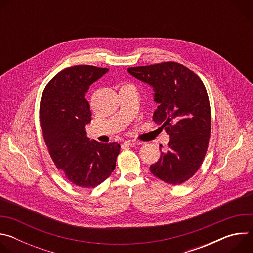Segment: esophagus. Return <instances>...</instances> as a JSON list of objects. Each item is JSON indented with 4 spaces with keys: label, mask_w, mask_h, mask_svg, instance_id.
Wrapping results in <instances>:
<instances>
[{
    "label": "esophagus",
    "mask_w": 253,
    "mask_h": 253,
    "mask_svg": "<svg viewBox=\"0 0 253 253\" xmlns=\"http://www.w3.org/2000/svg\"><path fill=\"white\" fill-rule=\"evenodd\" d=\"M126 145H128V146H137V145H140L141 144V142H139V141H136V140H126L125 142H124Z\"/></svg>",
    "instance_id": "esophagus-1"
}]
</instances>
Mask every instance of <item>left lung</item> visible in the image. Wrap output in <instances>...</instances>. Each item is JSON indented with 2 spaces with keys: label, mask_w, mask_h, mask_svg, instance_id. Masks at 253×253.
<instances>
[{
  "label": "left lung",
  "mask_w": 253,
  "mask_h": 253,
  "mask_svg": "<svg viewBox=\"0 0 253 253\" xmlns=\"http://www.w3.org/2000/svg\"><path fill=\"white\" fill-rule=\"evenodd\" d=\"M127 71L152 88L158 104L153 120L170 137L167 150L161 151L150 171L168 184H181L199 169L208 147L211 115L204 84L191 70L175 62Z\"/></svg>",
  "instance_id": "left-lung-1"
}]
</instances>
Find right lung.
I'll use <instances>...</instances> for the list:
<instances>
[{"instance_id": "obj_1", "label": "right lung", "mask_w": 253, "mask_h": 253, "mask_svg": "<svg viewBox=\"0 0 253 253\" xmlns=\"http://www.w3.org/2000/svg\"><path fill=\"white\" fill-rule=\"evenodd\" d=\"M108 71L90 65L66 68L51 79L41 98L40 124L48 151L56 167L79 187L101 184L115 169L120 152L117 142L90 140L85 130L91 122L86 93Z\"/></svg>"}]
</instances>
